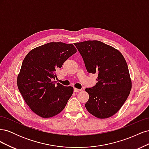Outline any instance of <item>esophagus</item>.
Segmentation results:
<instances>
[{"label":"esophagus","mask_w":149,"mask_h":149,"mask_svg":"<svg viewBox=\"0 0 149 149\" xmlns=\"http://www.w3.org/2000/svg\"><path fill=\"white\" fill-rule=\"evenodd\" d=\"M81 90V89H77V88H74V91L75 92V93H77V92H79Z\"/></svg>","instance_id":"esophagus-1"}]
</instances>
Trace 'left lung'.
Segmentation results:
<instances>
[{"label": "left lung", "instance_id": "1", "mask_svg": "<svg viewBox=\"0 0 149 149\" xmlns=\"http://www.w3.org/2000/svg\"><path fill=\"white\" fill-rule=\"evenodd\" d=\"M88 73L96 74L97 83L85 90L90 114L105 119L114 115L127 100L132 88L127 63L118 49L97 40L74 43Z\"/></svg>", "mask_w": 149, "mask_h": 149}]
</instances>
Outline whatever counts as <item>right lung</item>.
<instances>
[{"instance_id":"1","label":"right lung","mask_w":149,"mask_h":149,"mask_svg":"<svg viewBox=\"0 0 149 149\" xmlns=\"http://www.w3.org/2000/svg\"><path fill=\"white\" fill-rule=\"evenodd\" d=\"M72 44L50 42L31 50L22 62L17 86L25 102L43 118L59 114L73 93V88L54 81L57 68L76 52Z\"/></svg>"}]
</instances>
